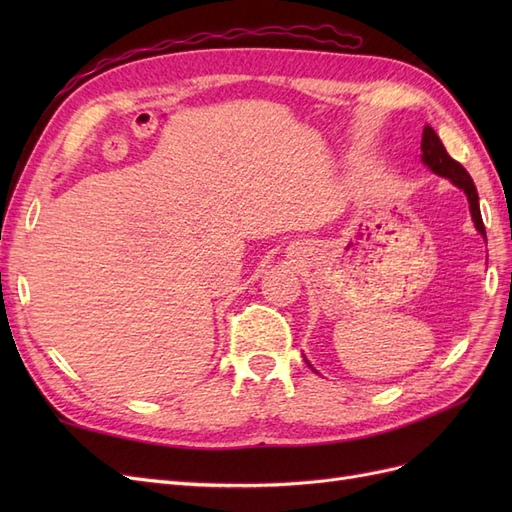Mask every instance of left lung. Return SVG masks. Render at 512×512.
I'll use <instances>...</instances> for the list:
<instances>
[{"label":"left lung","mask_w":512,"mask_h":512,"mask_svg":"<svg viewBox=\"0 0 512 512\" xmlns=\"http://www.w3.org/2000/svg\"><path fill=\"white\" fill-rule=\"evenodd\" d=\"M421 151H423L421 160L431 170V173H436V175L448 179L453 185H457L459 190H463V194L468 196L472 222H474L476 230L480 232V235H483V239L487 243V232H485V224H483V215H480V205H478V192H476V185H474L472 177L468 175V170L463 168L457 160H453L451 156H448L442 141H440V136L436 134V130H433L431 126H425V130H423ZM309 367H312V365H309Z\"/></svg>","instance_id":"1"}]
</instances>
